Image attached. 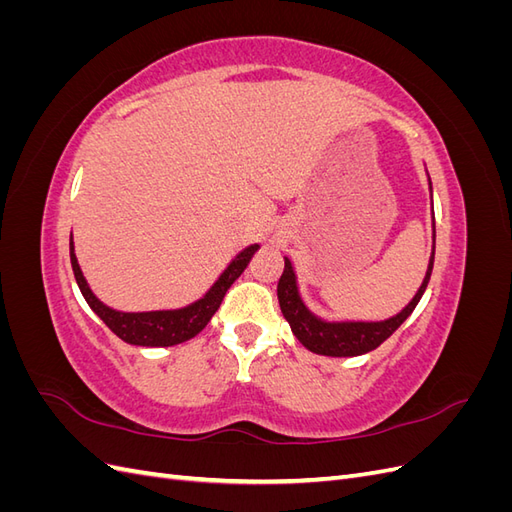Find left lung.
Listing matches in <instances>:
<instances>
[{
    "instance_id": "1",
    "label": "left lung",
    "mask_w": 512,
    "mask_h": 512,
    "mask_svg": "<svg viewBox=\"0 0 512 512\" xmlns=\"http://www.w3.org/2000/svg\"><path fill=\"white\" fill-rule=\"evenodd\" d=\"M429 192L433 194L431 179H429ZM431 230H433V245H431V256H429V265L423 277V284L418 286L412 301L401 309V312L384 320L320 318L303 301L299 282H297V273H294L290 258L284 256V273L280 277V282H277V299H280V309L284 318L288 320L294 337H297L309 352H316L322 356H359V354L376 350L384 339H389L401 324L406 322V318L414 312V307L418 305V301H421L423 292L429 284L433 256H436V220H433V213H431Z\"/></svg>"
}]
</instances>
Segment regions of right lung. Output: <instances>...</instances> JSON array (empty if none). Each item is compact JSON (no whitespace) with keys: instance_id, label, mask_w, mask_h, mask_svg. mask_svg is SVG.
I'll return each instance as SVG.
<instances>
[{"instance_id":"1","label":"right lung","mask_w":512,"mask_h":512,"mask_svg":"<svg viewBox=\"0 0 512 512\" xmlns=\"http://www.w3.org/2000/svg\"><path fill=\"white\" fill-rule=\"evenodd\" d=\"M258 243L247 245L235 258H232L226 269L220 273L218 280L211 284V288L190 305L175 307V309H151V312H119V309L108 307L102 303L94 290L89 288L85 275L79 267V260L74 254V241L70 235V262L87 305L94 309L98 318L111 329L117 337H121L126 344L132 346H145V348H166L188 342L194 335H198L207 327V322L218 312L222 305L224 294L232 286V282L245 271L247 262L258 252Z\"/></svg>"}]
</instances>
